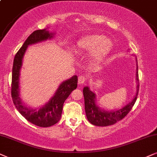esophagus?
Returning <instances> with one entry per match:
<instances>
[{"instance_id":"obj_1","label":"esophagus","mask_w":157,"mask_h":157,"mask_svg":"<svg viewBox=\"0 0 157 157\" xmlns=\"http://www.w3.org/2000/svg\"><path fill=\"white\" fill-rule=\"evenodd\" d=\"M85 80H86V77L83 76V75H80V76L78 77V83H79V85L83 84V83L85 82Z\"/></svg>"}]
</instances>
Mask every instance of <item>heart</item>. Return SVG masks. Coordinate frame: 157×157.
Returning <instances> with one entry per match:
<instances>
[{"mask_svg": "<svg viewBox=\"0 0 157 157\" xmlns=\"http://www.w3.org/2000/svg\"><path fill=\"white\" fill-rule=\"evenodd\" d=\"M113 41L108 37L99 34L87 35L77 41L75 50L77 52H90V57L95 62H100L112 49Z\"/></svg>", "mask_w": 157, "mask_h": 157, "instance_id": "heart-1", "label": "heart"}]
</instances>
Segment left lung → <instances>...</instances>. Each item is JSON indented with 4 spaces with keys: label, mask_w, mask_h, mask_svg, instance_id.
Returning <instances> with one entry per match:
<instances>
[{
    "label": "left lung",
    "mask_w": 157,
    "mask_h": 157,
    "mask_svg": "<svg viewBox=\"0 0 157 157\" xmlns=\"http://www.w3.org/2000/svg\"><path fill=\"white\" fill-rule=\"evenodd\" d=\"M136 61V78L137 81L136 93L134 98L128 104L124 107L118 110H105L102 109L97 105L96 103V95L93 91L90 90L89 87H85L83 88V95L85 99V110L86 113L87 120L90 124L97 126H108L113 125L118 121L122 120L127 114L132 109L133 105L136 100L138 93H139V74H138V62Z\"/></svg>",
    "instance_id": "obj_1"
}]
</instances>
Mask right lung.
<instances>
[{"label": "right lung", "mask_w": 157, "mask_h": 157, "mask_svg": "<svg viewBox=\"0 0 157 157\" xmlns=\"http://www.w3.org/2000/svg\"><path fill=\"white\" fill-rule=\"evenodd\" d=\"M54 34V33L49 32L47 29L33 31L16 53L12 70L11 96L14 105L18 112L27 121L40 127H49L57 124L61 118L64 101L77 87V76L74 75L68 80L63 81L53 97L44 105L38 109L26 105L20 98V70L22 67L23 58L28 46L51 39L53 38Z\"/></svg>", "instance_id": "1"}]
</instances>
